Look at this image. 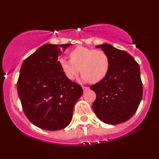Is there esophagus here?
Returning a JSON list of instances; mask_svg holds the SVG:
<instances>
[{"instance_id":"obj_1","label":"esophagus","mask_w":159,"mask_h":159,"mask_svg":"<svg viewBox=\"0 0 159 159\" xmlns=\"http://www.w3.org/2000/svg\"><path fill=\"white\" fill-rule=\"evenodd\" d=\"M82 89H83V90H84V91H85V90H88V89H89V88H88V87L82 86Z\"/></svg>"}]
</instances>
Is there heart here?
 <instances>
[{
    "mask_svg": "<svg viewBox=\"0 0 159 159\" xmlns=\"http://www.w3.org/2000/svg\"><path fill=\"white\" fill-rule=\"evenodd\" d=\"M69 57L70 60L61 58L58 63L65 77L71 81L80 71L82 80L97 83L103 80L109 71V57L102 50L78 46L70 52Z\"/></svg>",
    "mask_w": 159,
    "mask_h": 159,
    "instance_id": "1",
    "label": "heart"
}]
</instances>
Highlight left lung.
Masks as SVG:
<instances>
[{"label":"left lung","instance_id":"obj_1","mask_svg":"<svg viewBox=\"0 0 159 159\" xmlns=\"http://www.w3.org/2000/svg\"><path fill=\"white\" fill-rule=\"evenodd\" d=\"M96 47L108 54L110 69L103 80L90 87L96 94L93 111L104 123H123L133 116L142 100L140 66L125 51L107 43Z\"/></svg>","mask_w":159,"mask_h":159}]
</instances>
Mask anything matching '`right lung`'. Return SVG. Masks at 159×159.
<instances>
[{"label": "right lung", "instance_id": "right-lung-1", "mask_svg": "<svg viewBox=\"0 0 159 159\" xmlns=\"http://www.w3.org/2000/svg\"><path fill=\"white\" fill-rule=\"evenodd\" d=\"M71 44H45L24 61L17 90L24 112L41 129L55 131L71 122L82 87L65 77L58 56Z\"/></svg>", "mask_w": 159, "mask_h": 159}]
</instances>
